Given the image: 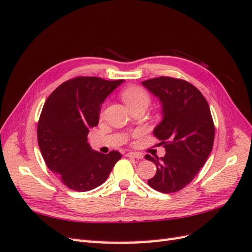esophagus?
I'll list each match as a JSON object with an SVG mask.
<instances>
[{"label":"esophagus","mask_w":252,"mask_h":252,"mask_svg":"<svg viewBox=\"0 0 252 252\" xmlns=\"http://www.w3.org/2000/svg\"><path fill=\"white\" fill-rule=\"evenodd\" d=\"M126 157L136 158V159H142L143 158L142 155L138 154V153H126Z\"/></svg>","instance_id":"esophagus-1"}]
</instances>
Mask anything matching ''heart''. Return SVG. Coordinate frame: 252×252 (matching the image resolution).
Here are the masks:
<instances>
[{
    "label": "heart",
    "instance_id": "heart-1",
    "mask_svg": "<svg viewBox=\"0 0 252 252\" xmlns=\"http://www.w3.org/2000/svg\"><path fill=\"white\" fill-rule=\"evenodd\" d=\"M121 98L130 110L142 108L145 110L151 104V95L145 89L136 85L127 87L121 92Z\"/></svg>",
    "mask_w": 252,
    "mask_h": 252
}]
</instances>
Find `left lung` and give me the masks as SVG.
Instances as JSON below:
<instances>
[{"label":"left lung","instance_id":"obj_1","mask_svg":"<svg viewBox=\"0 0 252 252\" xmlns=\"http://www.w3.org/2000/svg\"><path fill=\"white\" fill-rule=\"evenodd\" d=\"M142 84L162 105V121L155 127L154 135L165 148L160 159L145 156L157 167L147 183L160 192L171 194L189 185L206 163L215 141V125L208 101L185 80L159 77Z\"/></svg>","mask_w":252,"mask_h":252}]
</instances>
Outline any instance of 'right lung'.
<instances>
[{"label":"right lung","mask_w":252,"mask_h":252,"mask_svg":"<svg viewBox=\"0 0 252 252\" xmlns=\"http://www.w3.org/2000/svg\"><path fill=\"white\" fill-rule=\"evenodd\" d=\"M122 82L77 77L61 84L47 97L37 123V143L46 165L68 189H96L121 158L116 151L107 155L93 151L88 134L98 125L100 105Z\"/></svg>","instance_id":"add662e5"}]
</instances>
